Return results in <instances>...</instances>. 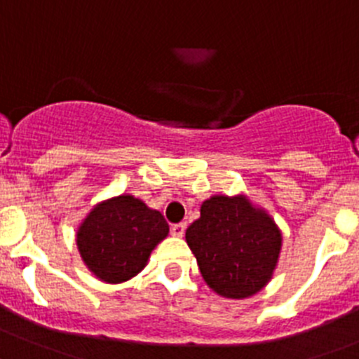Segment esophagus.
Returning a JSON list of instances; mask_svg holds the SVG:
<instances>
[{
    "label": "esophagus",
    "instance_id": "1",
    "mask_svg": "<svg viewBox=\"0 0 359 359\" xmlns=\"http://www.w3.org/2000/svg\"><path fill=\"white\" fill-rule=\"evenodd\" d=\"M184 232H186V223H175V225L172 226V233L175 237H182Z\"/></svg>",
    "mask_w": 359,
    "mask_h": 359
}]
</instances>
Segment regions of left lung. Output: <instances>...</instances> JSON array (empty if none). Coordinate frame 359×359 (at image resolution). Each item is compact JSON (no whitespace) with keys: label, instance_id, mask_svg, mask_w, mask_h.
Returning <instances> with one entry per match:
<instances>
[{"label":"left lung","instance_id":"1","mask_svg":"<svg viewBox=\"0 0 359 359\" xmlns=\"http://www.w3.org/2000/svg\"><path fill=\"white\" fill-rule=\"evenodd\" d=\"M186 241L207 285L230 299L259 292L273 276L281 250L273 217L244 196L205 200L200 217L186 230Z\"/></svg>","mask_w":359,"mask_h":359}]
</instances>
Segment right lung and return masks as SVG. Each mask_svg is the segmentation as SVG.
I'll use <instances>...</instances> for the list:
<instances>
[{
	"label": "right lung",
	"instance_id": "add662e5",
	"mask_svg": "<svg viewBox=\"0 0 359 359\" xmlns=\"http://www.w3.org/2000/svg\"><path fill=\"white\" fill-rule=\"evenodd\" d=\"M168 230L159 210L149 209L130 195H120L90 210L78 230V250L99 280L120 283L147 266Z\"/></svg>",
	"mask_w": 359,
	"mask_h": 359
}]
</instances>
